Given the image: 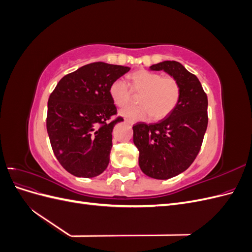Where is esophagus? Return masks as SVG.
<instances>
[{"instance_id": "34e87169", "label": "esophagus", "mask_w": 252, "mask_h": 252, "mask_svg": "<svg viewBox=\"0 0 252 252\" xmlns=\"http://www.w3.org/2000/svg\"><path fill=\"white\" fill-rule=\"evenodd\" d=\"M125 122H126V123H128V124H130V125H133V124H134V122H133V121H131V120H128V119H126V120H125Z\"/></svg>"}]
</instances>
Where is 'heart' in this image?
Segmentation results:
<instances>
[{
	"instance_id": "1",
	"label": "heart",
	"mask_w": 252,
	"mask_h": 252,
	"mask_svg": "<svg viewBox=\"0 0 252 252\" xmlns=\"http://www.w3.org/2000/svg\"><path fill=\"white\" fill-rule=\"evenodd\" d=\"M131 89L141 93L140 106H129L121 110L123 117L131 120H161L174 110L180 100L181 88L178 81L169 75L147 70L135 71L131 74ZM131 89L123 79L113 81L109 87L112 102L118 107H124L131 100Z\"/></svg>"
}]
</instances>
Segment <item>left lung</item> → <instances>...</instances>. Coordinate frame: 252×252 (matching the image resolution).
<instances>
[{"mask_svg":"<svg viewBox=\"0 0 252 252\" xmlns=\"http://www.w3.org/2000/svg\"><path fill=\"white\" fill-rule=\"evenodd\" d=\"M149 68L164 70L181 88L179 103L169 116L132 127L141 170L150 178L167 180L185 171L199 154L208 124V100L199 79L181 63L164 61Z\"/></svg>","mask_w":252,"mask_h":252,"instance_id":"1","label":"left lung"}]
</instances>
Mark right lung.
<instances>
[{
    "label": "right lung",
    "mask_w": 252,
    "mask_h": 252,
    "mask_svg": "<svg viewBox=\"0 0 252 252\" xmlns=\"http://www.w3.org/2000/svg\"><path fill=\"white\" fill-rule=\"evenodd\" d=\"M129 67L95 62L60 80L48 98L46 127L60 164L79 178H94L109 164L117 116L109 87Z\"/></svg>",
    "instance_id": "right-lung-1"
}]
</instances>
